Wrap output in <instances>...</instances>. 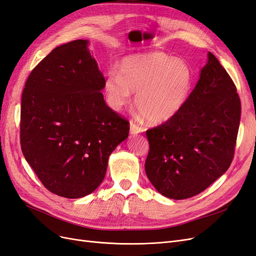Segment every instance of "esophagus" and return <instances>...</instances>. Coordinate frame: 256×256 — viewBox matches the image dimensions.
<instances>
[{
    "label": "esophagus",
    "instance_id": "obj_1",
    "mask_svg": "<svg viewBox=\"0 0 256 256\" xmlns=\"http://www.w3.org/2000/svg\"><path fill=\"white\" fill-rule=\"evenodd\" d=\"M143 131H144V128L136 125V124L134 122H130V134H131L134 136V134L143 132Z\"/></svg>",
    "mask_w": 256,
    "mask_h": 256
}]
</instances>
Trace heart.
Returning <instances> with one entry per match:
<instances>
[{"label": "heart", "instance_id": "1", "mask_svg": "<svg viewBox=\"0 0 256 256\" xmlns=\"http://www.w3.org/2000/svg\"><path fill=\"white\" fill-rule=\"evenodd\" d=\"M191 68L180 58L161 52L132 54L124 58L118 74L110 72L104 81L106 102L120 111L136 92V109L152 124H164L178 114L192 88Z\"/></svg>", "mask_w": 256, "mask_h": 256}]
</instances>
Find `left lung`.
Here are the masks:
<instances>
[{
    "instance_id": "8db88e82",
    "label": "left lung",
    "mask_w": 256,
    "mask_h": 256,
    "mask_svg": "<svg viewBox=\"0 0 256 256\" xmlns=\"http://www.w3.org/2000/svg\"><path fill=\"white\" fill-rule=\"evenodd\" d=\"M242 106L234 82L212 52L178 114L146 131L145 172L160 194L192 198L228 171L234 157Z\"/></svg>"
}]
</instances>
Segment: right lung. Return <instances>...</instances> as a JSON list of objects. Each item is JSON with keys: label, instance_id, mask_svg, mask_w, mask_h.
<instances>
[{"label": "right lung", "instance_id": "1", "mask_svg": "<svg viewBox=\"0 0 256 256\" xmlns=\"http://www.w3.org/2000/svg\"><path fill=\"white\" fill-rule=\"evenodd\" d=\"M88 40L53 49L28 76L21 99V150L49 191L79 198L95 191L129 122L106 104L104 78Z\"/></svg>", "mask_w": 256, "mask_h": 256}]
</instances>
